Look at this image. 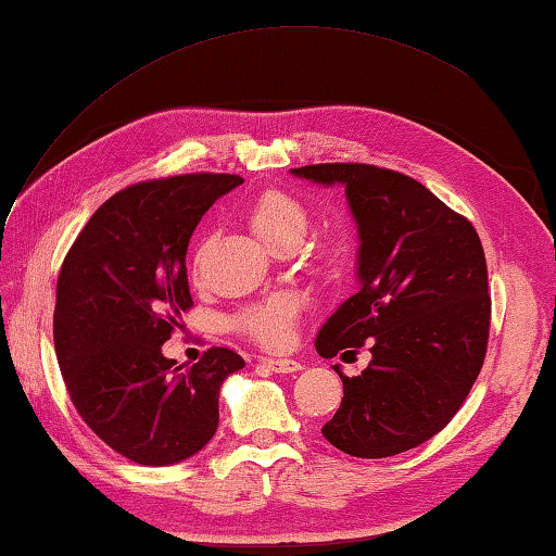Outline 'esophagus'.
Wrapping results in <instances>:
<instances>
[{"label":"esophagus","mask_w":556,"mask_h":556,"mask_svg":"<svg viewBox=\"0 0 556 556\" xmlns=\"http://www.w3.org/2000/svg\"><path fill=\"white\" fill-rule=\"evenodd\" d=\"M263 368L271 372H299L301 363L291 358H263Z\"/></svg>","instance_id":"1"}]
</instances>
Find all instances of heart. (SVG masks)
Listing matches in <instances>:
<instances>
[{"mask_svg":"<svg viewBox=\"0 0 556 556\" xmlns=\"http://www.w3.org/2000/svg\"><path fill=\"white\" fill-rule=\"evenodd\" d=\"M248 227L260 241L271 251L296 245L311 224V215L299 198H293L277 188L257 193L243 210ZM351 253V241L346 231H334L320 243V263L325 269H339ZM301 311V301L293 296H277L255 303L236 317V327L243 334L255 339L265 349H285L293 337V323Z\"/></svg>","mask_w":556,"mask_h":556,"instance_id":"1","label":"heart"}]
</instances>
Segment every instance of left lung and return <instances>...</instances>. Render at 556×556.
Here are the masks:
<instances>
[{"mask_svg": "<svg viewBox=\"0 0 556 556\" xmlns=\"http://www.w3.org/2000/svg\"><path fill=\"white\" fill-rule=\"evenodd\" d=\"M346 186L358 224V279L323 325V358L370 346L358 377L334 365L344 399L323 434L344 454L387 458L428 442L464 406L488 353L492 301L480 236L406 174L358 162L291 169Z\"/></svg>", "mask_w": 556, "mask_h": 556, "instance_id": "1", "label": "left lung"}]
</instances>
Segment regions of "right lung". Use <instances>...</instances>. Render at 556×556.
Returning a JSON list of instances; mask_svg holds the SVG:
<instances>
[{"instance_id":"obj_1","label":"right lung","mask_w":556,"mask_h":556,"mask_svg":"<svg viewBox=\"0 0 556 556\" xmlns=\"http://www.w3.org/2000/svg\"><path fill=\"white\" fill-rule=\"evenodd\" d=\"M233 174H181L112 195L68 248L56 281L54 349L78 416L116 454L169 466L198 454L219 425V387L243 368L212 346L193 368L162 356L193 305L186 251Z\"/></svg>"}]
</instances>
